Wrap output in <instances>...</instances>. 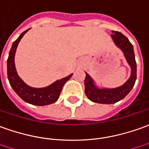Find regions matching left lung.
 Returning a JSON list of instances; mask_svg holds the SVG:
<instances>
[{
  "label": "left lung",
  "mask_w": 149,
  "mask_h": 149,
  "mask_svg": "<svg viewBox=\"0 0 149 149\" xmlns=\"http://www.w3.org/2000/svg\"><path fill=\"white\" fill-rule=\"evenodd\" d=\"M112 32L113 33L111 35L113 40L115 43V45L123 51L124 56L126 57V60L131 66V76L123 85L118 88L100 89L96 87L93 79L88 74L86 73V78L84 80L85 94L89 100L95 103L113 104L123 100L131 92L136 80V61L133 45H131L127 38L121 32L115 31H113Z\"/></svg>",
  "instance_id": "left-lung-1"
}]
</instances>
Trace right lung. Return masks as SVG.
Wrapping results in <instances>:
<instances>
[{"label": "right lung", "mask_w": 149, "mask_h": 149, "mask_svg": "<svg viewBox=\"0 0 149 149\" xmlns=\"http://www.w3.org/2000/svg\"><path fill=\"white\" fill-rule=\"evenodd\" d=\"M28 30L23 31L12 45L9 53V57L7 60L8 79L10 82V86L14 89V92L26 102L39 106L53 104L56 102L59 98L62 87L64 86L65 82L70 79V77L72 76V74L60 80H57L53 84L43 88H31L27 84H26L20 79V77L18 76V73L16 71L15 64H14V56L18 43L21 40L22 36L26 33V31H28Z\"/></svg>", "instance_id": "right-lung-1"}]
</instances>
